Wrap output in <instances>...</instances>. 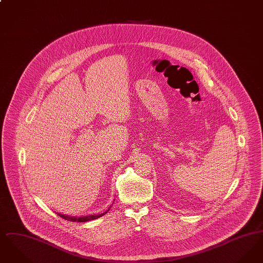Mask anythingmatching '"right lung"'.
Segmentation results:
<instances>
[{"label":"right lung","instance_id":"right-lung-1","mask_svg":"<svg viewBox=\"0 0 263 263\" xmlns=\"http://www.w3.org/2000/svg\"><path fill=\"white\" fill-rule=\"evenodd\" d=\"M107 211H109V209L107 210ZM107 211H105L104 213H102V214H100V215H88V216H83V217H70V216H66V215H62V214H58L61 218L63 219H65V220H67V221H70V222H80V223H83V222H88V221H90V220H95V219H98V218H100L101 216H103V215H105Z\"/></svg>","mask_w":263,"mask_h":263}]
</instances>
